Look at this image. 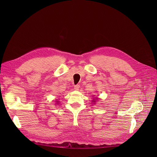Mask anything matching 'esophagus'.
<instances>
[{
  "label": "esophagus",
  "mask_w": 157,
  "mask_h": 157,
  "mask_svg": "<svg viewBox=\"0 0 157 157\" xmlns=\"http://www.w3.org/2000/svg\"><path fill=\"white\" fill-rule=\"evenodd\" d=\"M79 87H80V86H79V85H75L74 86V89L75 90H79Z\"/></svg>",
  "instance_id": "1"
}]
</instances>
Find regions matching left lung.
<instances>
[{"label":"left lung","mask_w":157,"mask_h":157,"mask_svg":"<svg viewBox=\"0 0 157 157\" xmlns=\"http://www.w3.org/2000/svg\"><path fill=\"white\" fill-rule=\"evenodd\" d=\"M95 101H94V102H95Z\"/></svg>","instance_id":"8db88e82"}]
</instances>
